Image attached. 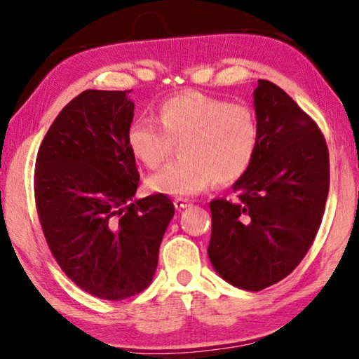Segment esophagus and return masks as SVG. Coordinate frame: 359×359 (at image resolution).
I'll return each mask as SVG.
<instances>
[{"instance_id": "1", "label": "esophagus", "mask_w": 359, "mask_h": 359, "mask_svg": "<svg viewBox=\"0 0 359 359\" xmlns=\"http://www.w3.org/2000/svg\"><path fill=\"white\" fill-rule=\"evenodd\" d=\"M173 205H175V208L180 211V210L187 208V206H191V202H187L186 198H175L173 200Z\"/></svg>"}]
</instances>
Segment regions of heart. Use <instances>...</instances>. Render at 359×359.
Returning a JSON list of instances; mask_svg holds the SVG:
<instances>
[{
    "label": "heart",
    "mask_w": 359,
    "mask_h": 359,
    "mask_svg": "<svg viewBox=\"0 0 359 359\" xmlns=\"http://www.w3.org/2000/svg\"><path fill=\"white\" fill-rule=\"evenodd\" d=\"M157 119H135L128 129V147L144 167L157 168L181 143L180 162L151 175L153 192L191 197L212 183L231 184L249 172L260 143L255 111L246 104L187 91L161 102Z\"/></svg>",
    "instance_id": "heart-1"
}]
</instances>
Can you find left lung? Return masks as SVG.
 <instances>
[{"instance_id":"left-lung-1","label":"left lung","mask_w":359,"mask_h":359,"mask_svg":"<svg viewBox=\"0 0 359 359\" xmlns=\"http://www.w3.org/2000/svg\"><path fill=\"white\" fill-rule=\"evenodd\" d=\"M254 109L259 149L235 181V202L210 203L208 257L229 284L260 292L287 278L309 250L330 191V154L317 124L278 85L259 80Z\"/></svg>"}]
</instances>
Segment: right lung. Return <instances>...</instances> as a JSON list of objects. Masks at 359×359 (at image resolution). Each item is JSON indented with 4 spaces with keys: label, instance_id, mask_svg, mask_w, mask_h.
Returning <instances> with one entry per match:
<instances>
[{
    "label": "right lung",
    "instance_id": "right-lung-1",
    "mask_svg": "<svg viewBox=\"0 0 359 359\" xmlns=\"http://www.w3.org/2000/svg\"><path fill=\"white\" fill-rule=\"evenodd\" d=\"M128 91L86 90L50 126L37 153L36 208L55 260L81 290L119 301L154 278L175 215L167 196L135 198Z\"/></svg>",
    "mask_w": 359,
    "mask_h": 359
}]
</instances>
